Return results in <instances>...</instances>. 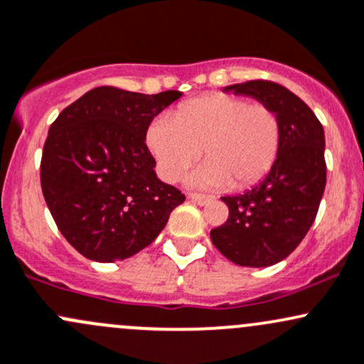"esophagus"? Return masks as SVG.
I'll return each instance as SVG.
<instances>
[{
	"label": "esophagus",
	"instance_id": "34e87169",
	"mask_svg": "<svg viewBox=\"0 0 364 364\" xmlns=\"http://www.w3.org/2000/svg\"><path fill=\"white\" fill-rule=\"evenodd\" d=\"M188 198L198 205H204L208 204V202H213V197H209V195H202V193H188Z\"/></svg>",
	"mask_w": 364,
	"mask_h": 364
}]
</instances>
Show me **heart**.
Wrapping results in <instances>:
<instances>
[{
	"label": "heart",
	"instance_id": "heart-1",
	"mask_svg": "<svg viewBox=\"0 0 364 364\" xmlns=\"http://www.w3.org/2000/svg\"><path fill=\"white\" fill-rule=\"evenodd\" d=\"M281 120L270 106L230 94H209L179 106L172 118L150 125L146 143L167 181L181 178L198 159L205 162L190 183L208 188H250L262 181L281 150Z\"/></svg>",
	"mask_w": 364,
	"mask_h": 364
}]
</instances>
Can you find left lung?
I'll use <instances>...</instances> for the list:
<instances>
[{"instance_id": "left-lung-1", "label": "left lung", "mask_w": 364, "mask_h": 364, "mask_svg": "<svg viewBox=\"0 0 364 364\" xmlns=\"http://www.w3.org/2000/svg\"><path fill=\"white\" fill-rule=\"evenodd\" d=\"M223 92L250 95L281 120V150L269 174L251 190L221 197L228 220L211 230L218 251L235 265L270 267L296 250L316 220L324 186V131L314 112L279 83L251 80Z\"/></svg>"}]
</instances>
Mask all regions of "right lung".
I'll list each match as a JSON object with an SVG mask.
<instances>
[{
  "instance_id": "right-lung-1",
  "label": "right lung",
  "mask_w": 364,
  "mask_h": 364,
  "mask_svg": "<svg viewBox=\"0 0 364 364\" xmlns=\"http://www.w3.org/2000/svg\"><path fill=\"white\" fill-rule=\"evenodd\" d=\"M181 92L97 87L64 108L41 156V190L57 228L85 258L113 263L150 246L185 195L156 178L151 120Z\"/></svg>"
}]
</instances>
